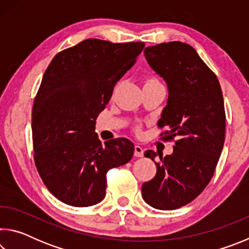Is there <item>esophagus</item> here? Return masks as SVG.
Returning <instances> with one entry per match:
<instances>
[{"label": "esophagus", "instance_id": "obj_1", "mask_svg": "<svg viewBox=\"0 0 249 249\" xmlns=\"http://www.w3.org/2000/svg\"><path fill=\"white\" fill-rule=\"evenodd\" d=\"M134 155L135 157H142V155H144V149H142V147L140 145H135Z\"/></svg>", "mask_w": 249, "mask_h": 249}]
</instances>
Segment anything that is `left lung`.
<instances>
[{"label":"left lung","instance_id":"8db88e82","mask_svg":"<svg viewBox=\"0 0 249 249\" xmlns=\"http://www.w3.org/2000/svg\"><path fill=\"white\" fill-rule=\"evenodd\" d=\"M151 69L166 82L167 105L158 121L167 140L176 137L174 153L146 150L145 157L160 156L157 172L142 183L147 204L157 210H175L190 203L204 190L225 140V111L220 82L192 46L170 41L144 50Z\"/></svg>","mask_w":249,"mask_h":249}]
</instances>
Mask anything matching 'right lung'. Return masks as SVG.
I'll return each mask as SVG.
<instances>
[{"label":"right lung","instance_id":"right-lung-1","mask_svg":"<svg viewBox=\"0 0 249 249\" xmlns=\"http://www.w3.org/2000/svg\"><path fill=\"white\" fill-rule=\"evenodd\" d=\"M144 47L86 39L57 53L46 69L32 113L34 158L45 185L64 203H99L107 170L132 159V142L117 138L102 146L95 124Z\"/></svg>","mask_w":249,"mask_h":249}]
</instances>
